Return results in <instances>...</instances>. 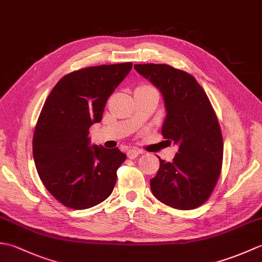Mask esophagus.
<instances>
[{
    "mask_svg": "<svg viewBox=\"0 0 262 262\" xmlns=\"http://www.w3.org/2000/svg\"><path fill=\"white\" fill-rule=\"evenodd\" d=\"M141 153H142L141 149H138V148H130L129 151L127 152V157L129 158V159H132V160H134V159H136Z\"/></svg>",
    "mask_w": 262,
    "mask_h": 262,
    "instance_id": "esophagus-1",
    "label": "esophagus"
}]
</instances>
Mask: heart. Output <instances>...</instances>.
<instances>
[{
	"label": "heart",
	"instance_id": "obj_1",
	"mask_svg": "<svg viewBox=\"0 0 262 262\" xmlns=\"http://www.w3.org/2000/svg\"><path fill=\"white\" fill-rule=\"evenodd\" d=\"M141 89H152V86H149V85H142V86H140Z\"/></svg>",
	"mask_w": 262,
	"mask_h": 262
}]
</instances>
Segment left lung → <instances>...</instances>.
Listing matches in <instances>:
<instances>
[{
	"label": "left lung",
	"mask_w": 262,
	"mask_h": 262,
	"mask_svg": "<svg viewBox=\"0 0 262 262\" xmlns=\"http://www.w3.org/2000/svg\"><path fill=\"white\" fill-rule=\"evenodd\" d=\"M134 69L162 93L166 109L162 135L179 145L172 162L159 158L151 190L170 207L197 208L213 192L223 162V137L213 105L185 71L166 64H136Z\"/></svg>",
	"instance_id": "1"
}]
</instances>
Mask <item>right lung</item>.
Returning a JSON list of instances; mask_svg holds the SVG:
<instances>
[{"instance_id": "obj_1", "label": "right lung", "mask_w": 262, "mask_h": 262, "mask_svg": "<svg viewBox=\"0 0 262 262\" xmlns=\"http://www.w3.org/2000/svg\"><path fill=\"white\" fill-rule=\"evenodd\" d=\"M132 66L121 63L72 72L43 103L33 133V160L43 186L66 207H93L114 190L126 154L118 148L89 146V128L101 121L108 98Z\"/></svg>"}]
</instances>
